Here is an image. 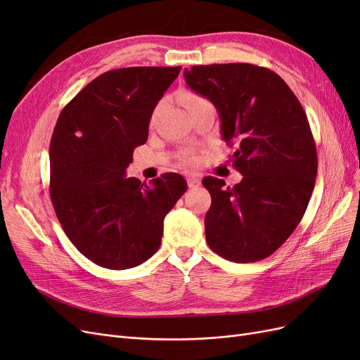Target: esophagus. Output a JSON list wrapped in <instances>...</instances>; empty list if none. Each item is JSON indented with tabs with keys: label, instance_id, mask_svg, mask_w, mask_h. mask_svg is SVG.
<instances>
[{
	"label": "esophagus",
	"instance_id": "1",
	"mask_svg": "<svg viewBox=\"0 0 360 360\" xmlns=\"http://www.w3.org/2000/svg\"><path fill=\"white\" fill-rule=\"evenodd\" d=\"M186 180H188V186L192 188V189L193 188H198L200 184H201V179L197 177V176H189Z\"/></svg>",
	"mask_w": 360,
	"mask_h": 360
}]
</instances>
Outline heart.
Instances as JSON below:
<instances>
[{
  "label": "heart",
  "instance_id": "heart-1",
  "mask_svg": "<svg viewBox=\"0 0 360 360\" xmlns=\"http://www.w3.org/2000/svg\"><path fill=\"white\" fill-rule=\"evenodd\" d=\"M181 102L184 106H186V110H189V108L198 105V103H202V102H207V101H204L202 97L198 94L191 93V91H184V93H181ZM197 160H198L197 155H189L184 158V163H188V165H192V163H195Z\"/></svg>",
  "mask_w": 360,
  "mask_h": 360
}]
</instances>
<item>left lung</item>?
I'll use <instances>...</instances> for the list:
<instances>
[{"label":"left lung","instance_id":"1","mask_svg":"<svg viewBox=\"0 0 360 360\" xmlns=\"http://www.w3.org/2000/svg\"><path fill=\"white\" fill-rule=\"evenodd\" d=\"M184 81L214 105L243 176L233 188L202 180L212 195L205 240L234 263L264 259L296 230L314 191L319 163L307 114L279 75L254 64L193 66Z\"/></svg>","mask_w":360,"mask_h":360}]
</instances>
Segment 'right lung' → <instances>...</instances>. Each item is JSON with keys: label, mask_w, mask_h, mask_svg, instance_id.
Wrapping results in <instances>:
<instances>
[{"label": "right lung", "mask_w": 360, "mask_h": 360, "mask_svg": "<svg viewBox=\"0 0 360 360\" xmlns=\"http://www.w3.org/2000/svg\"><path fill=\"white\" fill-rule=\"evenodd\" d=\"M181 68H124L97 76L64 106L51 138V200L64 233L94 264L124 270L160 246L163 219L188 183L126 177L158 102Z\"/></svg>", "instance_id": "right-lung-1"}]
</instances>
